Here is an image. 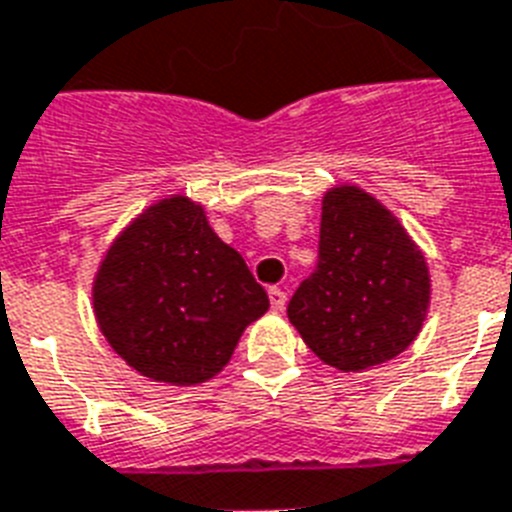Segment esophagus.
<instances>
[{
    "label": "esophagus",
    "mask_w": 512,
    "mask_h": 512,
    "mask_svg": "<svg viewBox=\"0 0 512 512\" xmlns=\"http://www.w3.org/2000/svg\"><path fill=\"white\" fill-rule=\"evenodd\" d=\"M268 299H270V307H273V310H278V313H281V310L286 307V292L284 289H278V286H270Z\"/></svg>",
    "instance_id": "1"
}]
</instances>
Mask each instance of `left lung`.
Wrapping results in <instances>:
<instances>
[{"mask_svg": "<svg viewBox=\"0 0 512 512\" xmlns=\"http://www.w3.org/2000/svg\"><path fill=\"white\" fill-rule=\"evenodd\" d=\"M429 302V265L397 215L360 186H331L318 268L286 307L307 347L336 371H365L415 342Z\"/></svg>", "mask_w": 512, "mask_h": 512, "instance_id": "8db88e82", "label": "left lung"}]
</instances>
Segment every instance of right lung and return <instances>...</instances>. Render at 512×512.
<instances>
[{
  "instance_id": "obj_1",
  "label": "right lung",
  "mask_w": 512,
  "mask_h": 512,
  "mask_svg": "<svg viewBox=\"0 0 512 512\" xmlns=\"http://www.w3.org/2000/svg\"><path fill=\"white\" fill-rule=\"evenodd\" d=\"M91 299L112 350L170 386L218 376L244 328L270 307L244 257L220 242L205 207L186 194L157 199L115 236Z\"/></svg>"
}]
</instances>
